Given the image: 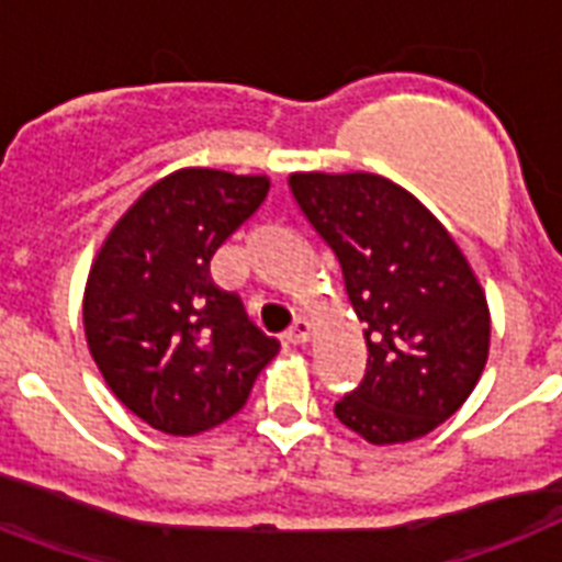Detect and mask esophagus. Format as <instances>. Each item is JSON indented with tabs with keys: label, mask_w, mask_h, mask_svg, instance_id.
<instances>
[{
	"label": "esophagus",
	"mask_w": 562,
	"mask_h": 562,
	"mask_svg": "<svg viewBox=\"0 0 562 562\" xmlns=\"http://www.w3.org/2000/svg\"><path fill=\"white\" fill-rule=\"evenodd\" d=\"M311 339V323L305 317L294 319V325H291L289 331H285V342H291V346H305Z\"/></svg>",
	"instance_id": "obj_1"
}]
</instances>
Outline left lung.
I'll list each match as a JSON object with an SVG mask.
<instances>
[{
  "label": "left lung",
  "mask_w": 562,
  "mask_h": 562,
  "mask_svg": "<svg viewBox=\"0 0 562 562\" xmlns=\"http://www.w3.org/2000/svg\"><path fill=\"white\" fill-rule=\"evenodd\" d=\"M291 193L339 259L366 323L369 369L334 405L374 446L426 437L477 385L492 317L469 259L431 211L376 173H291Z\"/></svg>",
  "instance_id": "obj_1"
}]
</instances>
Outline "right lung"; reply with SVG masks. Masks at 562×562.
I'll return each instance as SVG.
<instances>
[{"instance_id":"obj_1","label":"right lung","mask_w":562,"mask_h":562,"mask_svg":"<svg viewBox=\"0 0 562 562\" xmlns=\"http://www.w3.org/2000/svg\"><path fill=\"white\" fill-rule=\"evenodd\" d=\"M268 188V177L214 168L168 173L120 216L93 259L85 339L108 389L157 431L193 437L234 417L280 351L209 268Z\"/></svg>"}]
</instances>
